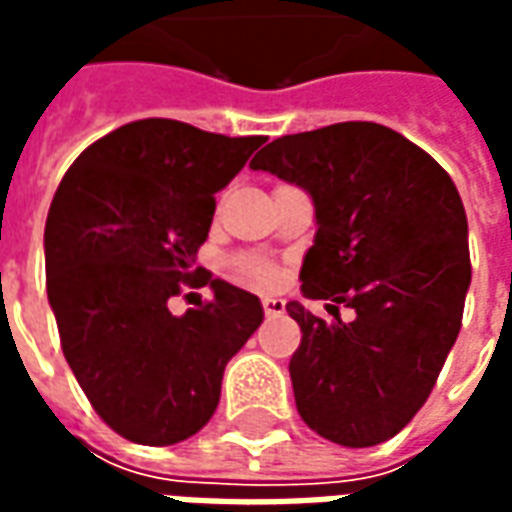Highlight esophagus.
<instances>
[{
  "instance_id": "obj_1",
  "label": "esophagus",
  "mask_w": 512,
  "mask_h": 512,
  "mask_svg": "<svg viewBox=\"0 0 512 512\" xmlns=\"http://www.w3.org/2000/svg\"><path fill=\"white\" fill-rule=\"evenodd\" d=\"M263 312H266V315H282V312H285V301L277 299V296H266V299H263Z\"/></svg>"
}]
</instances>
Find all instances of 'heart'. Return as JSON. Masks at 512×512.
I'll return each mask as SVG.
<instances>
[{"mask_svg": "<svg viewBox=\"0 0 512 512\" xmlns=\"http://www.w3.org/2000/svg\"><path fill=\"white\" fill-rule=\"evenodd\" d=\"M244 271L252 279H257V282H266V285L277 279V271L271 266H266V263H260V260H244Z\"/></svg>", "mask_w": 512, "mask_h": 512, "instance_id": "obj_1", "label": "heart"}]
</instances>
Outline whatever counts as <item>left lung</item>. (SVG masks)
<instances>
[{
	"instance_id": "left-lung-1",
	"label": "left lung",
	"mask_w": 512,
	"mask_h": 512,
	"mask_svg": "<svg viewBox=\"0 0 512 512\" xmlns=\"http://www.w3.org/2000/svg\"><path fill=\"white\" fill-rule=\"evenodd\" d=\"M249 167L315 205L301 293L329 301L334 321L288 304L301 326L290 359L301 419L343 447L392 439L428 400L461 332L472 282L461 194L422 147L378 123L279 136Z\"/></svg>"
}]
</instances>
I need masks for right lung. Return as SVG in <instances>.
<instances>
[{
    "label": "right lung",
    "instance_id": "obj_1",
    "mask_svg": "<svg viewBox=\"0 0 512 512\" xmlns=\"http://www.w3.org/2000/svg\"><path fill=\"white\" fill-rule=\"evenodd\" d=\"M263 136H222L147 117L76 158L43 233L62 354L106 425L167 447L213 417L227 362L263 323L257 296L201 274L214 299L172 316L216 211V191Z\"/></svg>",
    "mask_w": 512,
    "mask_h": 512
}]
</instances>
